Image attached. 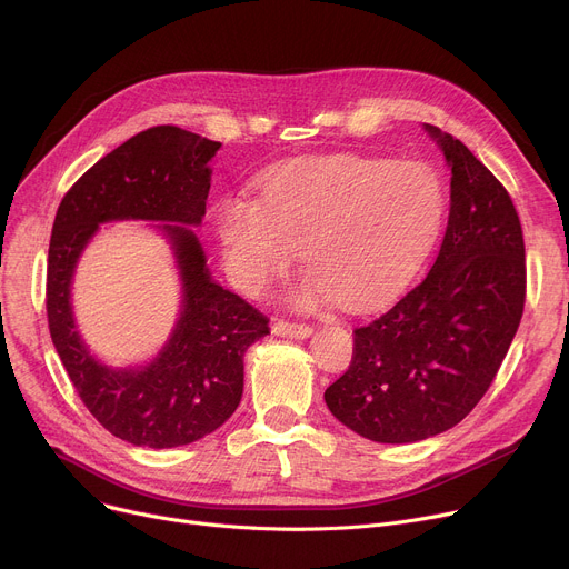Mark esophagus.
<instances>
[{
    "mask_svg": "<svg viewBox=\"0 0 569 569\" xmlns=\"http://www.w3.org/2000/svg\"><path fill=\"white\" fill-rule=\"evenodd\" d=\"M272 333L279 338H295V340H303L312 333V329L308 323H297V321H288V319H277L272 323Z\"/></svg>",
    "mask_w": 569,
    "mask_h": 569,
    "instance_id": "obj_1",
    "label": "esophagus"
}]
</instances>
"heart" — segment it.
Masks as SVG:
<instances>
[{"instance_id":"b5f03b06","label":"heart","mask_w":569,"mask_h":569,"mask_svg":"<svg viewBox=\"0 0 569 569\" xmlns=\"http://www.w3.org/2000/svg\"><path fill=\"white\" fill-rule=\"evenodd\" d=\"M446 211V184L430 167L312 157L270 169L259 180V200L222 198L213 224L224 270L242 292L263 295L301 248L310 272L297 303L336 297L362 308L408 283Z\"/></svg>"}]
</instances>
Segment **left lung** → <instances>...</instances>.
Returning <instances> with one entry per match:
<instances>
[{"instance_id":"8db88e82","label":"left lung","mask_w":569,"mask_h":569,"mask_svg":"<svg viewBox=\"0 0 569 569\" xmlns=\"http://www.w3.org/2000/svg\"><path fill=\"white\" fill-rule=\"evenodd\" d=\"M426 130L452 173L439 257L415 288L360 323L349 369L323 391L340 423L378 443L423 441L468 417L525 310V240L511 196L459 139Z\"/></svg>"}]
</instances>
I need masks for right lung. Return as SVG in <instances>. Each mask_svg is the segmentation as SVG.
<instances>
[{
    "instance_id": "right-lung-1",
    "label": "right lung",
    "mask_w": 569,
    "mask_h": 569,
    "mask_svg": "<svg viewBox=\"0 0 569 569\" xmlns=\"http://www.w3.org/2000/svg\"><path fill=\"white\" fill-rule=\"evenodd\" d=\"M220 143L178 126L148 128L80 178L62 198L47 263V319L53 347L92 417L114 437L146 448H176L218 430L242 396V356L270 333L268 317L218 286L193 227L211 187ZM152 219L168 233L181 270L183 308L168 345L146 367L99 363L74 331L70 279L98 224Z\"/></svg>"
}]
</instances>
